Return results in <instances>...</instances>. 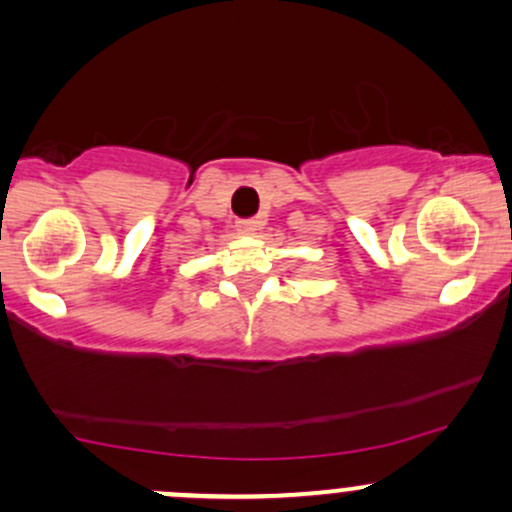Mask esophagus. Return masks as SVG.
<instances>
[{"label": "esophagus", "instance_id": "obj_1", "mask_svg": "<svg viewBox=\"0 0 512 512\" xmlns=\"http://www.w3.org/2000/svg\"><path fill=\"white\" fill-rule=\"evenodd\" d=\"M262 226H264V221H260V219H243V221H238L236 228H238L240 236H255Z\"/></svg>", "mask_w": 512, "mask_h": 512}]
</instances>
